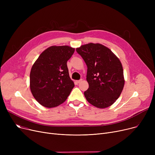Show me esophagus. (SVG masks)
I'll list each match as a JSON object with an SVG mask.
<instances>
[{
    "label": "esophagus",
    "mask_w": 155,
    "mask_h": 155,
    "mask_svg": "<svg viewBox=\"0 0 155 155\" xmlns=\"http://www.w3.org/2000/svg\"><path fill=\"white\" fill-rule=\"evenodd\" d=\"M82 79H80V80H77L76 81V83L77 84H80L81 82H82Z\"/></svg>",
    "instance_id": "34e87169"
}]
</instances>
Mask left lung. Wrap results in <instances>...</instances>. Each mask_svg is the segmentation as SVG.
I'll list each match as a JSON object with an SVG mask.
<instances>
[{
	"label": "left lung",
	"mask_w": 155,
	"mask_h": 155,
	"mask_svg": "<svg viewBox=\"0 0 155 155\" xmlns=\"http://www.w3.org/2000/svg\"><path fill=\"white\" fill-rule=\"evenodd\" d=\"M87 66L89 87L84 92L87 101L103 109L114 103L124 85L123 68L117 57L101 44L89 43L76 49Z\"/></svg>",
	"instance_id": "1"
}]
</instances>
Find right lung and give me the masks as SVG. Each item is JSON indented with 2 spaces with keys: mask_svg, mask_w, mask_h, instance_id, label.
Masks as SVG:
<instances>
[{
  "mask_svg": "<svg viewBox=\"0 0 155 155\" xmlns=\"http://www.w3.org/2000/svg\"><path fill=\"white\" fill-rule=\"evenodd\" d=\"M74 51L75 48L68 46L49 47L32 65L30 73L31 91L43 106H58L66 101L74 87L67 64Z\"/></svg>",
  "mask_w": 155,
  "mask_h": 155,
  "instance_id": "add662e5",
  "label": "right lung"
}]
</instances>
